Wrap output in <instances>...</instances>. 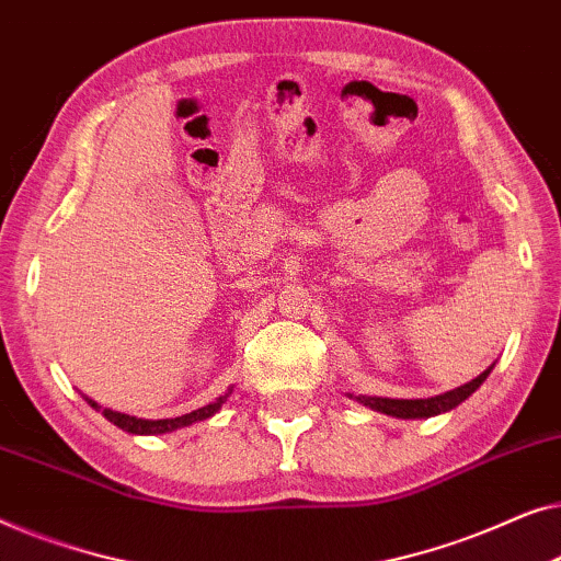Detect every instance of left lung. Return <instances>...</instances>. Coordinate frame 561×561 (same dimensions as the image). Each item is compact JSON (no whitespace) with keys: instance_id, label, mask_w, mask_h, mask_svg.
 <instances>
[{"instance_id":"obj_1","label":"left lung","mask_w":561,"mask_h":561,"mask_svg":"<svg viewBox=\"0 0 561 561\" xmlns=\"http://www.w3.org/2000/svg\"><path fill=\"white\" fill-rule=\"evenodd\" d=\"M495 366V363H493ZM493 366H488L483 374L478 378H472L465 386H457L453 391L439 393V397L432 399H386V397H356V401H360L363 407L376 409V412L389 414V416H399V420H427V416H437L442 412H449L457 404H462L465 399L472 397L480 383L485 381L488 374H491ZM353 399V393H351Z\"/></svg>"}]
</instances>
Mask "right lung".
<instances>
[{
	"label": "right lung",
	"mask_w": 561,
	"mask_h": 561,
	"mask_svg": "<svg viewBox=\"0 0 561 561\" xmlns=\"http://www.w3.org/2000/svg\"><path fill=\"white\" fill-rule=\"evenodd\" d=\"M228 393H231V391H228ZM228 393H226V397H218L216 401H213V404L203 407V409H195V412H191V414L175 416V420H137V416L114 412V409H104L101 414H104L108 422H114L119 430L129 432V435H164V432H175L180 427H191V424H195V422L208 420V416H213L220 407H224ZM85 401H89L93 409H101L93 399L85 397Z\"/></svg>",
	"instance_id": "1"
}]
</instances>
